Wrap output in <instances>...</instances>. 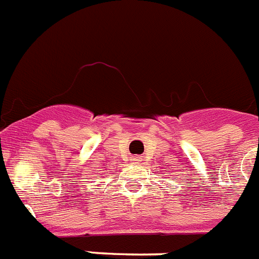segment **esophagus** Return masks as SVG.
Wrapping results in <instances>:
<instances>
[{"instance_id": "34e87169", "label": "esophagus", "mask_w": 259, "mask_h": 259, "mask_svg": "<svg viewBox=\"0 0 259 259\" xmlns=\"http://www.w3.org/2000/svg\"><path fill=\"white\" fill-rule=\"evenodd\" d=\"M135 161H139V160H138V158H136V160H135Z\"/></svg>"}]
</instances>
